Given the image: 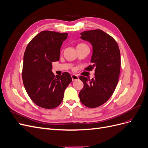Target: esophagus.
<instances>
[{"instance_id": "34e87169", "label": "esophagus", "mask_w": 148, "mask_h": 148, "mask_svg": "<svg viewBox=\"0 0 148 148\" xmlns=\"http://www.w3.org/2000/svg\"><path fill=\"white\" fill-rule=\"evenodd\" d=\"M71 78H72L73 81H75V80H78L79 79L78 76L76 75H71Z\"/></svg>"}]
</instances>
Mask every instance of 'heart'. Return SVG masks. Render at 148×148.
<instances>
[{
	"mask_svg": "<svg viewBox=\"0 0 148 148\" xmlns=\"http://www.w3.org/2000/svg\"><path fill=\"white\" fill-rule=\"evenodd\" d=\"M79 46H87L86 45V44H84L83 43H81V44H79L77 46V47H79Z\"/></svg>",
	"mask_w": 148,
	"mask_h": 148,
	"instance_id": "b5f03b06",
	"label": "heart"
}]
</instances>
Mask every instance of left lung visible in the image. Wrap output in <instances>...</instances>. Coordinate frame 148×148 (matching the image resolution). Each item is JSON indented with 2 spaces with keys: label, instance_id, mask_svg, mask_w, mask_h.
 Returning <instances> with one entry per match:
<instances>
[{
  "label": "left lung",
  "instance_id": "8db88e82",
  "mask_svg": "<svg viewBox=\"0 0 148 148\" xmlns=\"http://www.w3.org/2000/svg\"><path fill=\"white\" fill-rule=\"evenodd\" d=\"M80 35L92 47V65L86 69H95V77L88 79L80 76L84 87L79 97L85 106L95 108L108 101L115 91L120 71V52L115 39L102 30L85 31Z\"/></svg>",
  "mask_w": 148,
  "mask_h": 148
}]
</instances>
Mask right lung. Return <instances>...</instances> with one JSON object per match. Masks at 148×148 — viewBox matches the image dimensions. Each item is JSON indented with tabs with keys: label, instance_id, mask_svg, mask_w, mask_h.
I'll return each instance as SVG.
<instances>
[{
	"label": "right lung",
	"instance_id": "add662e5",
	"mask_svg": "<svg viewBox=\"0 0 148 148\" xmlns=\"http://www.w3.org/2000/svg\"><path fill=\"white\" fill-rule=\"evenodd\" d=\"M67 33L43 31L28 44L24 53L22 78L28 96L36 104L44 109H53L63 100L64 91L72 82L64 72L54 75L52 62L59 61L60 48L68 37Z\"/></svg>",
	"mask_w": 148,
	"mask_h": 148
}]
</instances>
